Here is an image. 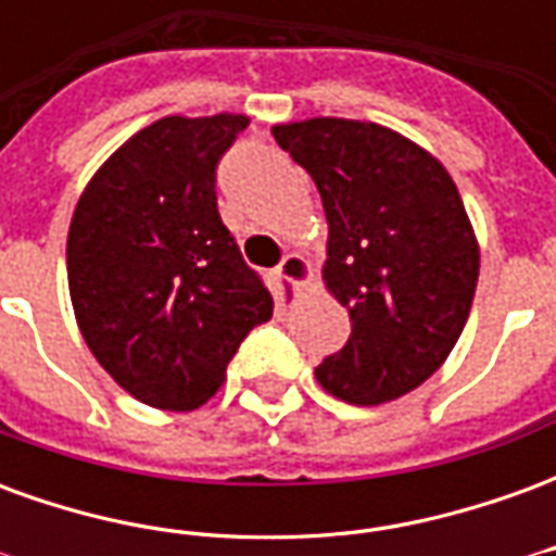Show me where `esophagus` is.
<instances>
[{"label": "esophagus", "instance_id": "34e87169", "mask_svg": "<svg viewBox=\"0 0 556 556\" xmlns=\"http://www.w3.org/2000/svg\"><path fill=\"white\" fill-rule=\"evenodd\" d=\"M277 274L282 279H289L291 286H298V289L313 286V265H309V258H303L301 253L286 255V258L279 262Z\"/></svg>", "mask_w": 556, "mask_h": 556}]
</instances>
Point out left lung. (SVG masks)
<instances>
[{
	"label": "left lung",
	"mask_w": 556,
	"mask_h": 556,
	"mask_svg": "<svg viewBox=\"0 0 556 556\" xmlns=\"http://www.w3.org/2000/svg\"><path fill=\"white\" fill-rule=\"evenodd\" d=\"M270 130L321 193V277L351 315L318 384L349 405L405 396L450 357L477 291L479 243L453 175L375 122L321 115Z\"/></svg>",
	"instance_id": "obj_1"
}]
</instances>
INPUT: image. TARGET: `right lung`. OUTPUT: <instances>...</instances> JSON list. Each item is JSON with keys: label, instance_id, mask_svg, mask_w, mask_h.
Wrapping results in <instances>:
<instances>
[{"label": "right lung", "instance_id": "1", "mask_svg": "<svg viewBox=\"0 0 556 556\" xmlns=\"http://www.w3.org/2000/svg\"><path fill=\"white\" fill-rule=\"evenodd\" d=\"M250 118L166 115L115 148L67 229V289L86 345L115 384L160 410H195L226 381L274 298L223 226L214 169Z\"/></svg>", "mask_w": 556, "mask_h": 556}]
</instances>
